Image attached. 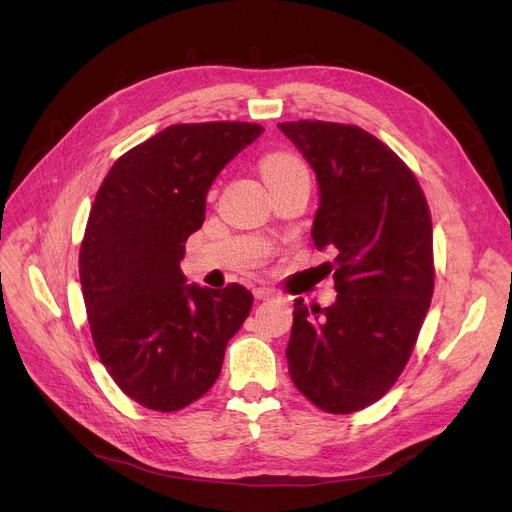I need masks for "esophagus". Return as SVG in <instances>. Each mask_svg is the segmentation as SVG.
<instances>
[{"instance_id": "obj_1", "label": "esophagus", "mask_w": 512, "mask_h": 512, "mask_svg": "<svg viewBox=\"0 0 512 512\" xmlns=\"http://www.w3.org/2000/svg\"><path fill=\"white\" fill-rule=\"evenodd\" d=\"M253 294H255V299H259V301H267V299H274L276 297V292L272 288H267V286L253 288Z\"/></svg>"}]
</instances>
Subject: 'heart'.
I'll return each mask as SVG.
<instances>
[{"label": "heart", "instance_id": "b5f03b06", "mask_svg": "<svg viewBox=\"0 0 512 512\" xmlns=\"http://www.w3.org/2000/svg\"><path fill=\"white\" fill-rule=\"evenodd\" d=\"M261 172H263L265 182H270V180H278V178H284L290 174H305L307 170L297 157H292L288 153H272L261 161Z\"/></svg>", "mask_w": 512, "mask_h": 512}]
</instances>
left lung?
<instances>
[{
    "mask_svg": "<svg viewBox=\"0 0 512 512\" xmlns=\"http://www.w3.org/2000/svg\"><path fill=\"white\" fill-rule=\"evenodd\" d=\"M278 128L315 172L311 238L332 249L336 303H294L288 373L315 407L334 415L380 400L405 369L434 294L432 215L413 172L353 124L321 120Z\"/></svg>",
    "mask_w": 512,
    "mask_h": 512,
    "instance_id": "8db88e82",
    "label": "left lung"
}]
</instances>
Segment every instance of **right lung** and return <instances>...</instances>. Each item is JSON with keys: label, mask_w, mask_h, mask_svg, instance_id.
Instances as JSON below:
<instances>
[{"label": "right lung", "mask_w": 512, "mask_h": 512, "mask_svg": "<svg viewBox=\"0 0 512 512\" xmlns=\"http://www.w3.org/2000/svg\"><path fill=\"white\" fill-rule=\"evenodd\" d=\"M261 132L249 122L168 126L116 159L97 191L78 255L91 336L112 380L151 411L201 398L251 313L245 286L186 284L180 261L209 186Z\"/></svg>", "instance_id": "obj_1"}]
</instances>
